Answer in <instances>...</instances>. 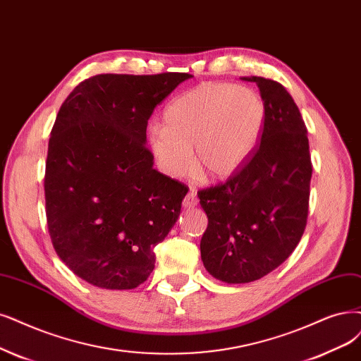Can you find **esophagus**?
Returning a JSON list of instances; mask_svg holds the SVG:
<instances>
[{
    "mask_svg": "<svg viewBox=\"0 0 361 361\" xmlns=\"http://www.w3.org/2000/svg\"><path fill=\"white\" fill-rule=\"evenodd\" d=\"M195 205H197V197H196V192L192 189L183 199V207L184 208H192Z\"/></svg>",
    "mask_w": 361,
    "mask_h": 361,
    "instance_id": "obj_1",
    "label": "esophagus"
}]
</instances>
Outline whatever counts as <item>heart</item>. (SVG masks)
I'll return each mask as SVG.
<instances>
[{
  "instance_id": "b5f03b06",
  "label": "heart",
  "mask_w": 361,
  "mask_h": 361,
  "mask_svg": "<svg viewBox=\"0 0 361 361\" xmlns=\"http://www.w3.org/2000/svg\"><path fill=\"white\" fill-rule=\"evenodd\" d=\"M264 102L248 86L199 85L168 104L162 126L149 129V144L171 177L190 171V153L201 176L224 180L256 150L264 125Z\"/></svg>"
}]
</instances>
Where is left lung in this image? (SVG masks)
I'll return each mask as SVG.
<instances>
[{
    "mask_svg": "<svg viewBox=\"0 0 361 361\" xmlns=\"http://www.w3.org/2000/svg\"><path fill=\"white\" fill-rule=\"evenodd\" d=\"M256 82L264 102L260 142L223 184L197 192L208 217L201 239L205 269L220 281L244 284L281 264L305 232L312 164L306 126L286 87Z\"/></svg>",
    "mask_w": 361,
    "mask_h": 361,
    "instance_id": "1",
    "label": "left lung"
}]
</instances>
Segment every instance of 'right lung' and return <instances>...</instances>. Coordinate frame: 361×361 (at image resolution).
<instances>
[{
	"label": "right lung",
	"mask_w": 361,
	"mask_h": 361,
	"mask_svg": "<svg viewBox=\"0 0 361 361\" xmlns=\"http://www.w3.org/2000/svg\"><path fill=\"white\" fill-rule=\"evenodd\" d=\"M190 77L98 74L61 105L46 160L47 229L59 259L92 286L142 284L180 216L188 192L153 168L145 130L154 106Z\"/></svg>",
	"instance_id": "right-lung-1"
}]
</instances>
